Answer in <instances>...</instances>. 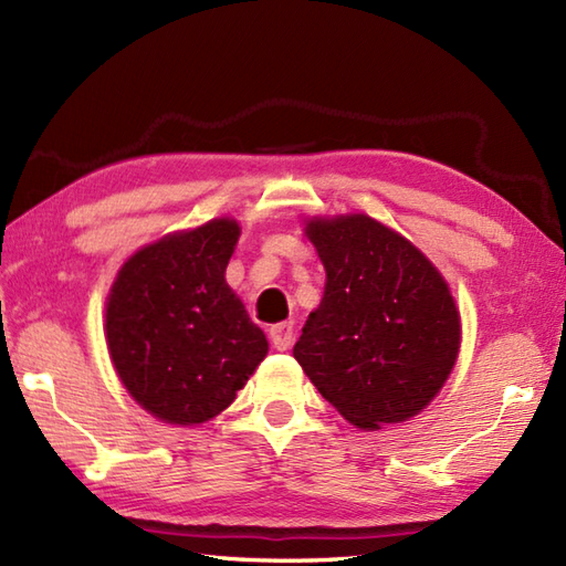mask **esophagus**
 Here are the masks:
<instances>
[{"label":"esophagus","mask_w":566,"mask_h":566,"mask_svg":"<svg viewBox=\"0 0 566 566\" xmlns=\"http://www.w3.org/2000/svg\"><path fill=\"white\" fill-rule=\"evenodd\" d=\"M270 338H272V345L276 347V350H290L294 343V326L290 321L274 323V326L270 328Z\"/></svg>","instance_id":"34e87169"}]
</instances>
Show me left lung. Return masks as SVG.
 I'll return each mask as SVG.
<instances>
[{
  "label": "left lung",
  "mask_w": 566,
  "mask_h": 566,
  "mask_svg": "<svg viewBox=\"0 0 566 566\" xmlns=\"http://www.w3.org/2000/svg\"><path fill=\"white\" fill-rule=\"evenodd\" d=\"M326 268L294 357L323 399L363 430L436 399L460 353V311L436 264L365 213L306 221Z\"/></svg>",
  "instance_id": "left-lung-1"
}]
</instances>
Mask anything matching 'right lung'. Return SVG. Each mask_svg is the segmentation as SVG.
Segmentation results:
<instances>
[{"mask_svg":"<svg viewBox=\"0 0 566 566\" xmlns=\"http://www.w3.org/2000/svg\"><path fill=\"white\" fill-rule=\"evenodd\" d=\"M240 238L213 219L140 248L106 296L104 333L126 391L172 426L219 416L268 355V338L226 284Z\"/></svg>","mask_w":566,"mask_h":566,"instance_id":"right-lung-1","label":"right lung"}]
</instances>
